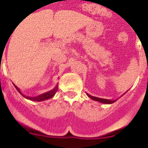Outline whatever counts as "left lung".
<instances>
[{
  "mask_svg": "<svg viewBox=\"0 0 148 148\" xmlns=\"http://www.w3.org/2000/svg\"><path fill=\"white\" fill-rule=\"evenodd\" d=\"M88 95L90 99H92V100L94 101H99L101 103H103V104H113L114 103L115 101H116V100H118V99H116V100H109V99H100V98H97V97H94L92 95H90L89 94H87Z\"/></svg>",
  "mask_w": 148,
  "mask_h": 148,
  "instance_id": "obj_1",
  "label": "left lung"
}]
</instances>
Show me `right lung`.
Here are the masks:
<instances>
[{"label": "right lung", "instance_id": "right-lung-1", "mask_svg": "<svg viewBox=\"0 0 148 148\" xmlns=\"http://www.w3.org/2000/svg\"><path fill=\"white\" fill-rule=\"evenodd\" d=\"M14 86H15V87L17 89V90H18V92H20V93L23 95V97L26 98V99H29V100L31 101H41L47 100V99H51V98H53V96H54L56 92L58 91V85H56V87H55L54 89H53V90L49 91V92H45V93H43L41 94V95H38V96H35V97H29V96H26V95H23V94L21 93V92L20 91V90H19V88H18V87H16L15 84H14Z\"/></svg>", "mask_w": 148, "mask_h": 148}]
</instances>
